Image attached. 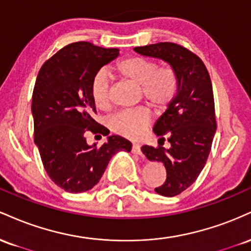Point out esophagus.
<instances>
[{
    "label": "esophagus",
    "mask_w": 251,
    "mask_h": 251,
    "mask_svg": "<svg viewBox=\"0 0 251 251\" xmlns=\"http://www.w3.org/2000/svg\"><path fill=\"white\" fill-rule=\"evenodd\" d=\"M132 152H134V153H137L139 155H143L142 149H140V146L138 145V144H133V145H132Z\"/></svg>",
    "instance_id": "1"
}]
</instances>
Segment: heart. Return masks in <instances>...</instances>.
Listing matches in <instances>:
<instances>
[{
    "instance_id": "obj_1",
    "label": "heart",
    "mask_w": 251,
    "mask_h": 251,
    "mask_svg": "<svg viewBox=\"0 0 251 251\" xmlns=\"http://www.w3.org/2000/svg\"><path fill=\"white\" fill-rule=\"evenodd\" d=\"M120 75L140 85L142 98L154 111L169 108L178 92V77L170 66L159 67L153 59L143 55H131L116 63ZM111 80L105 70L99 71L91 82V96L98 108H106L109 103ZM151 122L148 107H137L120 111L109 119L112 131L127 138H138L144 133Z\"/></svg>"
}]
</instances>
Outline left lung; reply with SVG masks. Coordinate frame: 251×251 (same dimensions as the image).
Masks as SVG:
<instances>
[{
  "label": "left lung",
  "mask_w": 251,
  "mask_h": 251,
  "mask_svg": "<svg viewBox=\"0 0 251 251\" xmlns=\"http://www.w3.org/2000/svg\"><path fill=\"white\" fill-rule=\"evenodd\" d=\"M134 50L168 61L178 77L177 96L154 124L159 145L142 148L150 160L165 165L166 180L154 191L174 197L195 183L211 151L217 127L211 79L201 57L179 43L158 42ZM166 139L170 149L162 148Z\"/></svg>",
  "instance_id": "1"
}]
</instances>
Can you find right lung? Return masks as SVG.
I'll use <instances>...</instances> for the list:
<instances>
[{"label":"right lung","mask_w":251,"mask_h":251,"mask_svg":"<svg viewBox=\"0 0 251 251\" xmlns=\"http://www.w3.org/2000/svg\"><path fill=\"white\" fill-rule=\"evenodd\" d=\"M118 55V48L73 42L50 57L37 74L31 99L34 142L48 177L67 192L91 190L113 154L131 151L132 144L119 135L108 137L101 146H89L85 137L86 132L109 133L93 119L91 82Z\"/></svg>","instance_id":"1"}]
</instances>
